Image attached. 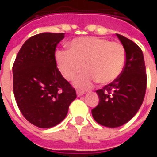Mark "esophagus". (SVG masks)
<instances>
[{
    "label": "esophagus",
    "mask_w": 157,
    "mask_h": 157,
    "mask_svg": "<svg viewBox=\"0 0 157 157\" xmlns=\"http://www.w3.org/2000/svg\"><path fill=\"white\" fill-rule=\"evenodd\" d=\"M76 93H77V96H78V97H80V96H82L83 94H85V93H84V92L79 91V90H77V92H76Z\"/></svg>",
    "instance_id": "1"
}]
</instances>
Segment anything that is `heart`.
<instances>
[{"instance_id": "b5f03b06", "label": "heart", "mask_w": 157, "mask_h": 157, "mask_svg": "<svg viewBox=\"0 0 157 157\" xmlns=\"http://www.w3.org/2000/svg\"><path fill=\"white\" fill-rule=\"evenodd\" d=\"M70 52L57 51L56 61L61 74L71 81L82 69L84 71L75 81L80 89H88L98 82L107 85L115 81L123 71L126 50L118 42L98 36H86L72 40Z\"/></svg>"}]
</instances>
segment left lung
I'll use <instances>...</instances> for the list:
<instances>
[{
    "label": "left lung",
    "mask_w": 157,
    "mask_h": 157,
    "mask_svg": "<svg viewBox=\"0 0 157 157\" xmlns=\"http://www.w3.org/2000/svg\"><path fill=\"white\" fill-rule=\"evenodd\" d=\"M116 36L126 50L125 67L115 81L96 91L100 102L92 110L94 120L107 128L121 127L136 115L143 102L147 86L141 48L123 36Z\"/></svg>",
    "instance_id": "1"
}]
</instances>
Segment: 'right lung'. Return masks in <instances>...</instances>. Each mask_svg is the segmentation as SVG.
<instances>
[{
	"label": "right lung",
	"mask_w": 157,
	"mask_h": 157,
	"mask_svg": "<svg viewBox=\"0 0 157 157\" xmlns=\"http://www.w3.org/2000/svg\"><path fill=\"white\" fill-rule=\"evenodd\" d=\"M64 33H40L23 44L13 64V91L21 114L49 128L67 115L76 91L57 67L55 52Z\"/></svg>",
	"instance_id": "1"
}]
</instances>
